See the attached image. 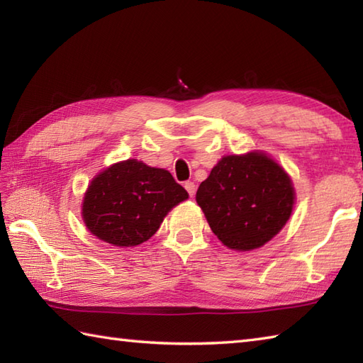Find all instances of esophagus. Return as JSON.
Masks as SVG:
<instances>
[{"label": "esophagus", "mask_w": 363, "mask_h": 363, "mask_svg": "<svg viewBox=\"0 0 363 363\" xmlns=\"http://www.w3.org/2000/svg\"><path fill=\"white\" fill-rule=\"evenodd\" d=\"M184 187H186V190L189 191V195H190V198H194V195H195V182H191V181H187L186 184H184Z\"/></svg>", "instance_id": "1"}]
</instances>
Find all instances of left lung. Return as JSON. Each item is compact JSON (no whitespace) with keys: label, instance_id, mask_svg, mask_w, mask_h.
<instances>
[{"label":"left lung","instance_id":"left-lung-1","mask_svg":"<svg viewBox=\"0 0 363 363\" xmlns=\"http://www.w3.org/2000/svg\"><path fill=\"white\" fill-rule=\"evenodd\" d=\"M196 203L212 233L230 250L264 246L289 221L295 190L284 168L264 152L225 156L199 184Z\"/></svg>","mask_w":363,"mask_h":363}]
</instances>
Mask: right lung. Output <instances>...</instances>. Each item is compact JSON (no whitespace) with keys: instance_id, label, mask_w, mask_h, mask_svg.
<instances>
[{"instance_id":"obj_1","label":"right lung","mask_w":363,"mask_h":363,"mask_svg":"<svg viewBox=\"0 0 363 363\" xmlns=\"http://www.w3.org/2000/svg\"><path fill=\"white\" fill-rule=\"evenodd\" d=\"M187 198L167 169L128 159L94 177L84 196L82 220L99 240L137 246L156 234L165 215Z\"/></svg>"}]
</instances>
